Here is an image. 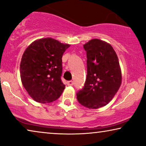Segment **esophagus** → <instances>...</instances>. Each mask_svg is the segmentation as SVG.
<instances>
[{
    "label": "esophagus",
    "instance_id": "34e87169",
    "mask_svg": "<svg viewBox=\"0 0 146 146\" xmlns=\"http://www.w3.org/2000/svg\"><path fill=\"white\" fill-rule=\"evenodd\" d=\"M67 85H69V86H71V85H73V81H67Z\"/></svg>",
    "mask_w": 146,
    "mask_h": 146
}]
</instances>
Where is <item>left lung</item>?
<instances>
[{"label": "left lung", "instance_id": "obj_1", "mask_svg": "<svg viewBox=\"0 0 146 146\" xmlns=\"http://www.w3.org/2000/svg\"><path fill=\"white\" fill-rule=\"evenodd\" d=\"M83 48L87 52V75L77 99L83 106L94 110L106 106L115 96L121 84V70L117 54L108 42L94 38Z\"/></svg>", "mask_w": 146, "mask_h": 146}]
</instances>
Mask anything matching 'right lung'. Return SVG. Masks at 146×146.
<instances>
[{
  "instance_id": "right-lung-1",
  "label": "right lung",
  "mask_w": 146,
  "mask_h": 146,
  "mask_svg": "<svg viewBox=\"0 0 146 146\" xmlns=\"http://www.w3.org/2000/svg\"><path fill=\"white\" fill-rule=\"evenodd\" d=\"M70 46L53 38L35 40L25 50L20 65L22 84L33 100L53 102L65 88L61 81L62 56Z\"/></svg>"
}]
</instances>
